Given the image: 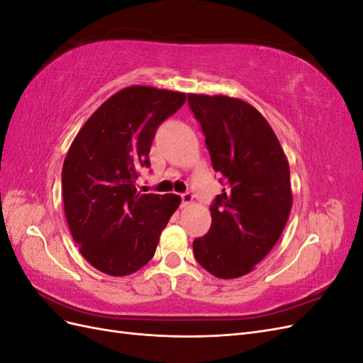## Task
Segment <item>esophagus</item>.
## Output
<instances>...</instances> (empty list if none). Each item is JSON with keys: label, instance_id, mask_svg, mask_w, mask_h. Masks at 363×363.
I'll return each mask as SVG.
<instances>
[{"label": "esophagus", "instance_id": "34e87169", "mask_svg": "<svg viewBox=\"0 0 363 363\" xmlns=\"http://www.w3.org/2000/svg\"><path fill=\"white\" fill-rule=\"evenodd\" d=\"M180 196H182V206H183V207H184V206H188V204H191V203H192V200H194L192 194H189V192H184V194H182Z\"/></svg>", "mask_w": 363, "mask_h": 363}]
</instances>
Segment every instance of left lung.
<instances>
[{
	"label": "left lung",
	"mask_w": 363,
	"mask_h": 363,
	"mask_svg": "<svg viewBox=\"0 0 363 363\" xmlns=\"http://www.w3.org/2000/svg\"><path fill=\"white\" fill-rule=\"evenodd\" d=\"M212 167L225 188L211 204L212 225L194 240V256L219 279L252 271L272 250L292 207L289 164L267 119L224 95H188Z\"/></svg>",
	"instance_id": "1"
}]
</instances>
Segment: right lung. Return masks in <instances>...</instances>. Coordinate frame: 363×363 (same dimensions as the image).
Segmentation results:
<instances>
[{
  "label": "right lung",
  "mask_w": 363,
  "mask_h": 363,
  "mask_svg": "<svg viewBox=\"0 0 363 363\" xmlns=\"http://www.w3.org/2000/svg\"><path fill=\"white\" fill-rule=\"evenodd\" d=\"M186 94L130 86L96 108L63 162L62 195L71 235L83 257L108 276H128L155 256L162 230L180 204L174 194H140L159 125Z\"/></svg>",
  "instance_id": "add662e5"
}]
</instances>
